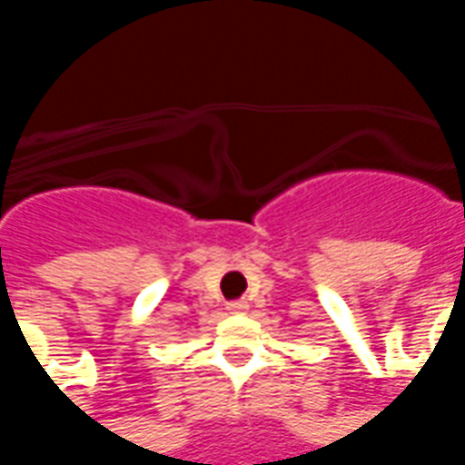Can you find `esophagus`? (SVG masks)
I'll return each instance as SVG.
<instances>
[{
	"label": "esophagus",
	"mask_w": 465,
	"mask_h": 465,
	"mask_svg": "<svg viewBox=\"0 0 465 465\" xmlns=\"http://www.w3.org/2000/svg\"><path fill=\"white\" fill-rule=\"evenodd\" d=\"M226 309H229V312H232V313H243V312H246V309H249V303L243 302V299H239V302L229 303Z\"/></svg>",
	"instance_id": "34e87169"
}]
</instances>
